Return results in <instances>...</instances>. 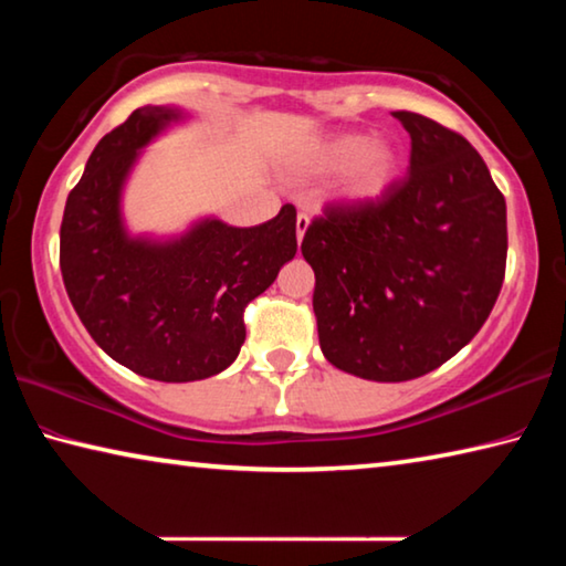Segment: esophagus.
I'll return each instance as SVG.
<instances>
[{"label": "esophagus", "mask_w": 566, "mask_h": 566, "mask_svg": "<svg viewBox=\"0 0 566 566\" xmlns=\"http://www.w3.org/2000/svg\"><path fill=\"white\" fill-rule=\"evenodd\" d=\"M306 227H310V217H306L304 212H300L296 214V239H304V232H306Z\"/></svg>", "instance_id": "1"}]
</instances>
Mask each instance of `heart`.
Returning a JSON list of instances; mask_svg holds the SVG:
<instances>
[{
  "label": "heart",
  "instance_id": "1",
  "mask_svg": "<svg viewBox=\"0 0 566 566\" xmlns=\"http://www.w3.org/2000/svg\"><path fill=\"white\" fill-rule=\"evenodd\" d=\"M314 171H344L339 197L347 202H369L385 191L399 175V151L389 142H371L367 134L347 132L324 139L312 151Z\"/></svg>",
  "mask_w": 566,
  "mask_h": 566
}]
</instances>
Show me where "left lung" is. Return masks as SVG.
I'll return each mask as SVG.
<instances>
[{"instance_id":"left-lung-1","label":"left lung","mask_w":566,"mask_h":566,"mask_svg":"<svg viewBox=\"0 0 566 566\" xmlns=\"http://www.w3.org/2000/svg\"><path fill=\"white\" fill-rule=\"evenodd\" d=\"M409 175L369 202L327 205L302 239L319 347L334 367L407 381L472 342L500 296L506 202L462 134L391 112Z\"/></svg>"}]
</instances>
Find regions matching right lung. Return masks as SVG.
<instances>
[{
    "mask_svg": "<svg viewBox=\"0 0 566 566\" xmlns=\"http://www.w3.org/2000/svg\"><path fill=\"white\" fill-rule=\"evenodd\" d=\"M142 107L104 134L66 197L60 270L74 312L114 361L157 381H195L242 349L247 304L296 254V209L256 227L205 219L175 242L124 232L122 185L137 149L177 119Z\"/></svg>",
    "mask_w": 566,
    "mask_h": 566,
    "instance_id": "obj_1",
    "label": "right lung"
}]
</instances>
